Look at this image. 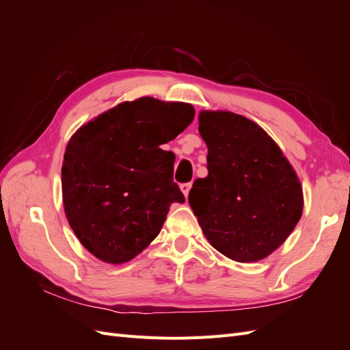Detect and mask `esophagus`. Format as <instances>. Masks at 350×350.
<instances>
[{"label":"esophagus","mask_w":350,"mask_h":350,"mask_svg":"<svg viewBox=\"0 0 350 350\" xmlns=\"http://www.w3.org/2000/svg\"><path fill=\"white\" fill-rule=\"evenodd\" d=\"M189 189H191V183H188V184H183V185H181V191H183V194L185 196V198H188V193H189Z\"/></svg>","instance_id":"esophagus-1"}]
</instances>
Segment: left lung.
Returning <instances> with one entry per match:
<instances>
[{"label": "left lung", "mask_w": 350, "mask_h": 350, "mask_svg": "<svg viewBox=\"0 0 350 350\" xmlns=\"http://www.w3.org/2000/svg\"><path fill=\"white\" fill-rule=\"evenodd\" d=\"M207 144L206 178L194 181L188 203L203 234L225 257L254 262L292 234L304 210L298 175L258 124L230 111H201Z\"/></svg>", "instance_id": "left-lung-1"}]
</instances>
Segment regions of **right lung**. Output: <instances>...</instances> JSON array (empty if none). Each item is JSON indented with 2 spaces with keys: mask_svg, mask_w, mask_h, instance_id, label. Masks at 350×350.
<instances>
[{
  "mask_svg": "<svg viewBox=\"0 0 350 350\" xmlns=\"http://www.w3.org/2000/svg\"><path fill=\"white\" fill-rule=\"evenodd\" d=\"M193 105L150 96L94 116L71 135L61 167L62 204L74 234L92 256L124 264L161 232L172 203L174 140L194 120Z\"/></svg>",
  "mask_w": 350,
  "mask_h": 350,
  "instance_id": "add662e5",
  "label": "right lung"
}]
</instances>
